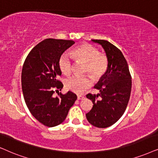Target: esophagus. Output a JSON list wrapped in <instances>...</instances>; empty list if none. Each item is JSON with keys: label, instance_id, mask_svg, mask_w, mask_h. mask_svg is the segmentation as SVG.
<instances>
[{"label": "esophagus", "instance_id": "obj_1", "mask_svg": "<svg viewBox=\"0 0 158 158\" xmlns=\"http://www.w3.org/2000/svg\"><path fill=\"white\" fill-rule=\"evenodd\" d=\"M84 96H82V95H78L77 96V99L78 100H81V99H83L84 98Z\"/></svg>", "mask_w": 158, "mask_h": 158}]
</instances>
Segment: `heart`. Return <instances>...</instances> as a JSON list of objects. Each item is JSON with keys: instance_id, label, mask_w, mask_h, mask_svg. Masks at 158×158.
Returning <instances> with one entry per match:
<instances>
[{"instance_id": "1", "label": "heart", "mask_w": 158, "mask_h": 158, "mask_svg": "<svg viewBox=\"0 0 158 158\" xmlns=\"http://www.w3.org/2000/svg\"><path fill=\"white\" fill-rule=\"evenodd\" d=\"M71 55L77 61L85 63V73H89L93 79H100L109 69V60L103 54H101L98 49L89 44H85L75 48ZM59 69L65 76H69L72 71V61L68 54H63L58 61ZM93 81L89 76L72 77L65 81L67 89L77 94L83 93L91 87Z\"/></svg>"}]
</instances>
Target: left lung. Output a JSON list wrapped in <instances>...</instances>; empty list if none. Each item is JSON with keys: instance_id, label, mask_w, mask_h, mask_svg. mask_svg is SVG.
<instances>
[{"instance_id": "8db88e82", "label": "left lung", "mask_w": 158, "mask_h": 158, "mask_svg": "<svg viewBox=\"0 0 158 158\" xmlns=\"http://www.w3.org/2000/svg\"><path fill=\"white\" fill-rule=\"evenodd\" d=\"M102 46L109 60V69L95 87L98 95L89 93L93 108L86 114L93 126L105 128L114 124L123 116L131 96L132 80L125 57L117 47L106 40H92Z\"/></svg>"}]
</instances>
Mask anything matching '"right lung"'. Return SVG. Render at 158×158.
<instances>
[{"instance_id":"1","label":"right lung","mask_w":158,"mask_h":158,"mask_svg":"<svg viewBox=\"0 0 158 158\" xmlns=\"http://www.w3.org/2000/svg\"><path fill=\"white\" fill-rule=\"evenodd\" d=\"M74 43L72 40H44L32 49L23 64L24 99L32 115L45 126L55 127L63 123L77 98L71 91L65 95L59 93L63 85L57 79L62 73L60 57ZM55 91L59 92L58 97L53 96Z\"/></svg>"}]
</instances>
